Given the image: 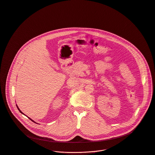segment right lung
<instances>
[{"mask_svg":"<svg viewBox=\"0 0 155 155\" xmlns=\"http://www.w3.org/2000/svg\"><path fill=\"white\" fill-rule=\"evenodd\" d=\"M17 107H18V110H19V112H21V113H22V114H23V113H22V112H21V110H20V109H19V108H18V106H17ZM29 119H30V120H31V121H33V120H32V119H30V118H29ZM34 122H35V121H34Z\"/></svg>","mask_w":155,"mask_h":155,"instance_id":"right-lung-1","label":"right lung"}]
</instances>
